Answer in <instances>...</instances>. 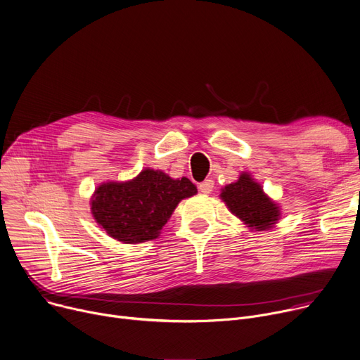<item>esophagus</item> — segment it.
<instances>
[{
  "instance_id": "1",
  "label": "esophagus",
  "mask_w": 360,
  "mask_h": 360,
  "mask_svg": "<svg viewBox=\"0 0 360 360\" xmlns=\"http://www.w3.org/2000/svg\"><path fill=\"white\" fill-rule=\"evenodd\" d=\"M198 189H200V193H202V194H211L212 189H214V181L212 179H205L204 182H201L198 185Z\"/></svg>"
}]
</instances>
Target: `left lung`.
<instances>
[{
  "instance_id": "left-lung-1",
  "label": "left lung",
  "mask_w": 360,
  "mask_h": 360,
  "mask_svg": "<svg viewBox=\"0 0 360 360\" xmlns=\"http://www.w3.org/2000/svg\"><path fill=\"white\" fill-rule=\"evenodd\" d=\"M220 197L236 217L257 231L271 229L279 220V207L246 172L236 182L224 186Z\"/></svg>"
}]
</instances>
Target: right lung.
<instances>
[{"label":"right lung","mask_w":360,"mask_h":360,"mask_svg":"<svg viewBox=\"0 0 360 360\" xmlns=\"http://www.w3.org/2000/svg\"><path fill=\"white\" fill-rule=\"evenodd\" d=\"M197 194L188 178L172 179L162 171L143 169L127 182H104L92 195L95 221L123 243L153 240L181 200Z\"/></svg>","instance_id":"1"}]
</instances>
